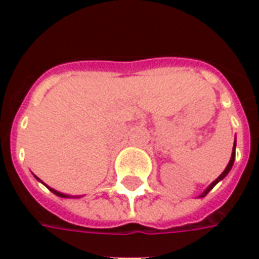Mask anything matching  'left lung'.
<instances>
[{
  "label": "left lung",
  "mask_w": 259,
  "mask_h": 259,
  "mask_svg": "<svg viewBox=\"0 0 259 259\" xmlns=\"http://www.w3.org/2000/svg\"><path fill=\"white\" fill-rule=\"evenodd\" d=\"M234 157H236V140H234V147H233V152H232V158H230V161H229V163H228V166H226V169L223 170L222 175H221V176H219V178H218V179L215 180V182H212L211 186H209V187H208V189H206V190L204 191L202 194H201V197H205V195L208 194V193H209V191H211L212 189H213V186L217 185V183H218V182H219V180H222L223 178H225V176H226V175L229 174V170H230V169H232V166H233Z\"/></svg>",
  "instance_id": "obj_1"
}]
</instances>
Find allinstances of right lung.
I'll return each instance as SVG.
<instances>
[{"mask_svg":"<svg viewBox=\"0 0 259 259\" xmlns=\"http://www.w3.org/2000/svg\"><path fill=\"white\" fill-rule=\"evenodd\" d=\"M37 179H38V178H37ZM48 189H50V187H48ZM50 190L53 191L54 194H57V195H59V197H68V195H66V194H62V193H59V191H57V190H54V189H50Z\"/></svg>","mask_w":259,"mask_h":259,"instance_id":"add662e5","label":"right lung"}]
</instances>
